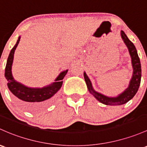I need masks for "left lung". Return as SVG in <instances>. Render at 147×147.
<instances>
[{"mask_svg": "<svg viewBox=\"0 0 147 147\" xmlns=\"http://www.w3.org/2000/svg\"><path fill=\"white\" fill-rule=\"evenodd\" d=\"M120 35H121L125 44L127 47L128 51H129V55H130L131 59H132V68H133V74H132V79L129 82V86L125 90L115 97H109L101 93H98L94 90L90 80L86 75V72H84V80L86 82L89 92L98 101L105 105H108V106H120V105H123L129 101V100H131L135 96L136 93L138 91L140 82H141V63H140V58H139L138 54H137V49H136L133 43L127 38V36H126L123 31L120 32Z\"/></svg>", "mask_w": 147, "mask_h": 147, "instance_id": "8db88e82", "label": "left lung"}]
</instances>
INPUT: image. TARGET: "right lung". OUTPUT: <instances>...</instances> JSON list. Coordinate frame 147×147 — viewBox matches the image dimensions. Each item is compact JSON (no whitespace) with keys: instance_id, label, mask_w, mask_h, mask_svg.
Segmentation results:
<instances>
[{"instance_id":"obj_1","label":"right lung","mask_w":147,"mask_h":147,"mask_svg":"<svg viewBox=\"0 0 147 147\" xmlns=\"http://www.w3.org/2000/svg\"><path fill=\"white\" fill-rule=\"evenodd\" d=\"M20 41L19 36L16 44L14 46L7 58L5 69V77L7 80V86L14 96L15 101L25 110L30 112H38L49 106L54 98V95L58 92L63 84L64 77L68 69L60 73L55 82L42 88H31L18 82L12 75V65L13 62L14 53L17 46Z\"/></svg>"}]
</instances>
